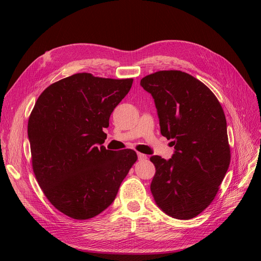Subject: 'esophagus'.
I'll return each instance as SVG.
<instances>
[{"instance_id": "1", "label": "esophagus", "mask_w": 261, "mask_h": 261, "mask_svg": "<svg viewBox=\"0 0 261 261\" xmlns=\"http://www.w3.org/2000/svg\"><path fill=\"white\" fill-rule=\"evenodd\" d=\"M138 158H139L140 161H145V160H147V155L144 154V153H141V152L138 153Z\"/></svg>"}]
</instances>
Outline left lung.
<instances>
[{
  "label": "left lung",
  "mask_w": 261,
  "mask_h": 261,
  "mask_svg": "<svg viewBox=\"0 0 261 261\" xmlns=\"http://www.w3.org/2000/svg\"><path fill=\"white\" fill-rule=\"evenodd\" d=\"M141 86L154 98L161 133L175 149L168 161L150 158L156 169L150 189L164 213L188 220L214 201L229 166L224 111L215 94L185 72L159 71Z\"/></svg>",
  "instance_id": "left-lung-1"
}]
</instances>
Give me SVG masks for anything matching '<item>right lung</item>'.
<instances>
[{
    "instance_id": "obj_1",
    "label": "right lung",
    "mask_w": 261,
    "mask_h": 261,
    "mask_svg": "<svg viewBox=\"0 0 261 261\" xmlns=\"http://www.w3.org/2000/svg\"><path fill=\"white\" fill-rule=\"evenodd\" d=\"M132 84V78L74 74L41 93L30 115L27 132L38 184L51 205L76 220L109 207L138 161L134 150L102 146L103 128Z\"/></svg>"
}]
</instances>
